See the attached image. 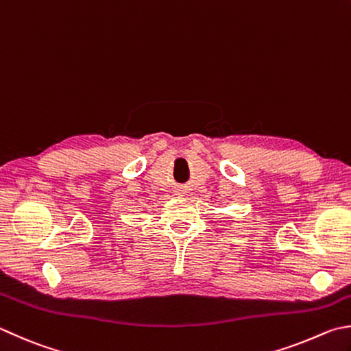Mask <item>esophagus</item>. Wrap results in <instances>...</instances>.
Wrapping results in <instances>:
<instances>
[{
    "label": "esophagus",
    "instance_id": "esophagus-1",
    "mask_svg": "<svg viewBox=\"0 0 351 351\" xmlns=\"http://www.w3.org/2000/svg\"><path fill=\"white\" fill-rule=\"evenodd\" d=\"M176 193H178V195H182V194L184 193V189H183V188H178V189L176 191Z\"/></svg>",
    "mask_w": 351,
    "mask_h": 351
}]
</instances>
